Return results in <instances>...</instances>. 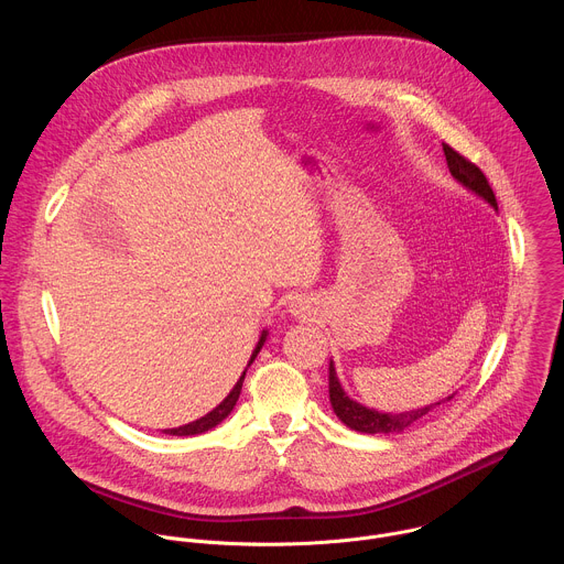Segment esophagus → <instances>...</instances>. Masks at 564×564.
<instances>
[{"label": "esophagus", "instance_id": "obj_1", "mask_svg": "<svg viewBox=\"0 0 564 564\" xmlns=\"http://www.w3.org/2000/svg\"><path fill=\"white\" fill-rule=\"evenodd\" d=\"M305 310H307V307H305V303H303V301H299V299L290 303V314H294V316H303V314H305Z\"/></svg>", "mask_w": 564, "mask_h": 564}]
</instances>
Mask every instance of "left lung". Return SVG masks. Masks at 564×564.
<instances>
[{"mask_svg":"<svg viewBox=\"0 0 564 564\" xmlns=\"http://www.w3.org/2000/svg\"><path fill=\"white\" fill-rule=\"evenodd\" d=\"M444 155H446V165L451 176L470 194H475L477 198H481L485 203H489L494 209H498V200L496 194L487 181V176L479 172V167H475L473 163L464 155H459L457 151H453L448 144H444ZM330 404L335 415L352 431L357 433H366V435H375V433H404L406 429H411L413 424H417L422 417H426L433 409H437L444 401H451L453 394L444 397L442 401H435V404H429L424 409H415V411H406V413H383V411H375L368 409L364 404H359L357 399H352L339 377H337V368L335 361H330Z\"/></svg>","mask_w":564,"mask_h":564,"instance_id":"1","label":"left lung"}]
</instances>
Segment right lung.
<instances>
[{
	"label": "right lung",
	"mask_w": 564,
	"mask_h": 564,
	"mask_svg": "<svg viewBox=\"0 0 564 564\" xmlns=\"http://www.w3.org/2000/svg\"><path fill=\"white\" fill-rule=\"evenodd\" d=\"M265 339H268V330H263L261 333V337H259V344H257V348L252 350V357H250V361H248V366H246V370H243V375L238 377V381L234 383V388L229 390V394L220 401V404L214 409V411H209L205 417H200V420H196V422H189V424H185V426H178V429H167V431H163L165 435H176V437H189V435H200V433H207V431H212L214 426H218L231 411H234V406H236V401H238V394H240V388H243V379H246V372H248V368L254 364V359H257V355L261 352V348H263V344H265Z\"/></svg>",
	"instance_id": "obj_1"
}]
</instances>
